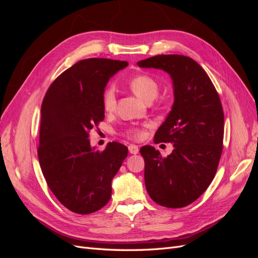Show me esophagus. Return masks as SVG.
Listing matches in <instances>:
<instances>
[{
    "instance_id": "esophagus-1",
    "label": "esophagus",
    "mask_w": 258,
    "mask_h": 258,
    "mask_svg": "<svg viewBox=\"0 0 258 258\" xmlns=\"http://www.w3.org/2000/svg\"><path fill=\"white\" fill-rule=\"evenodd\" d=\"M128 148H129V152H130V154H138L139 153V147L137 146V145H134V144H131V145H129L128 146Z\"/></svg>"
}]
</instances>
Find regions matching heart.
Instances as JSON below:
<instances>
[{
  "instance_id": "1",
  "label": "heart",
  "mask_w": 258,
  "mask_h": 258,
  "mask_svg": "<svg viewBox=\"0 0 258 258\" xmlns=\"http://www.w3.org/2000/svg\"><path fill=\"white\" fill-rule=\"evenodd\" d=\"M130 88L136 95L146 102H152L159 92V84L153 76L146 73L138 74L132 77L129 82ZM102 104L105 112H113L116 106V91L113 85H108L103 92ZM147 124H132L124 129L122 135L131 140H141L144 137V130Z\"/></svg>"
}]
</instances>
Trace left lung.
Here are the masks:
<instances>
[{"label":"left lung","mask_w":258,"mask_h":258,"mask_svg":"<svg viewBox=\"0 0 258 258\" xmlns=\"http://www.w3.org/2000/svg\"><path fill=\"white\" fill-rule=\"evenodd\" d=\"M160 69L173 81L174 103L155 134V143H173L167 157L151 145L140 153L150 197L162 207L183 208L196 201L213 181L223 151L224 112L210 77L194 59L158 54L138 62Z\"/></svg>","instance_id":"left-lung-1"}]
</instances>
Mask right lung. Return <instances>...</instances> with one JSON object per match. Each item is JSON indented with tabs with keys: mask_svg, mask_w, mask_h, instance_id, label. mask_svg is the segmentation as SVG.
Returning <instances> with one entry per match:
<instances>
[{
	"mask_svg": "<svg viewBox=\"0 0 258 258\" xmlns=\"http://www.w3.org/2000/svg\"><path fill=\"white\" fill-rule=\"evenodd\" d=\"M127 66L105 58L81 60L61 73L44 97L38 160L54 197L74 213H93L110 201L112 179L128 155L118 142L96 151L88 139L104 119L106 83Z\"/></svg>",
	"mask_w": 258,
	"mask_h": 258,
	"instance_id": "add662e5",
	"label": "right lung"
}]
</instances>
